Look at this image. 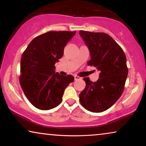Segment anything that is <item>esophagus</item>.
I'll return each mask as SVG.
<instances>
[{
	"label": "esophagus",
	"mask_w": 146,
	"mask_h": 146,
	"mask_svg": "<svg viewBox=\"0 0 146 146\" xmlns=\"http://www.w3.org/2000/svg\"><path fill=\"white\" fill-rule=\"evenodd\" d=\"M81 78H82L78 76H76V75L74 76V79L76 80H80Z\"/></svg>",
	"instance_id": "34e87169"
}]
</instances>
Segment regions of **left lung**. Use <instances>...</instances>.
<instances>
[{
    "label": "left lung",
    "mask_w": 146,
    "mask_h": 146,
    "mask_svg": "<svg viewBox=\"0 0 146 146\" xmlns=\"http://www.w3.org/2000/svg\"><path fill=\"white\" fill-rule=\"evenodd\" d=\"M91 59L88 64L96 67L99 78L92 82L84 78L86 87L80 94L82 106L92 112H102L114 104L122 94L128 69L126 56L110 36L102 33L80 31Z\"/></svg>",
    "instance_id": "1"
}]
</instances>
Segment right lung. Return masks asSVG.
Instances as JSON below:
<instances>
[{
	"label": "right lung",
	"instance_id": "add662e5",
	"mask_svg": "<svg viewBox=\"0 0 146 146\" xmlns=\"http://www.w3.org/2000/svg\"><path fill=\"white\" fill-rule=\"evenodd\" d=\"M75 32L50 31L36 37L24 52L21 61V88L30 102L42 110L61 103L64 92L74 78L55 72L67 43Z\"/></svg>",
	"mask_w": 146,
	"mask_h": 146
}]
</instances>
